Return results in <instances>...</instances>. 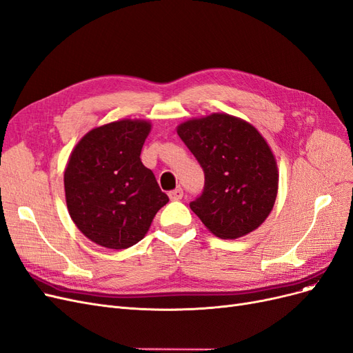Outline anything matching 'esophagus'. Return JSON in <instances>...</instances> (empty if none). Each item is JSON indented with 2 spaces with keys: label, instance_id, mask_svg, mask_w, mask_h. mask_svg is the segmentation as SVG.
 Returning <instances> with one entry per match:
<instances>
[{
  "label": "esophagus",
  "instance_id": "esophagus-1",
  "mask_svg": "<svg viewBox=\"0 0 353 353\" xmlns=\"http://www.w3.org/2000/svg\"><path fill=\"white\" fill-rule=\"evenodd\" d=\"M168 196H170V199H172V201H180L181 198H183V189L177 188V189L170 192Z\"/></svg>",
  "mask_w": 353,
  "mask_h": 353
}]
</instances>
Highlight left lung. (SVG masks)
<instances>
[{
	"instance_id": "left-lung-1",
	"label": "left lung",
	"mask_w": 353,
	"mask_h": 353,
	"mask_svg": "<svg viewBox=\"0 0 353 353\" xmlns=\"http://www.w3.org/2000/svg\"><path fill=\"white\" fill-rule=\"evenodd\" d=\"M177 134L195 155L205 183L189 205L210 232L236 239L264 223L277 196L274 155L251 124L227 114L181 123Z\"/></svg>"
}]
</instances>
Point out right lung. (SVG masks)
Here are the masks:
<instances>
[{
  "mask_svg": "<svg viewBox=\"0 0 353 353\" xmlns=\"http://www.w3.org/2000/svg\"><path fill=\"white\" fill-rule=\"evenodd\" d=\"M151 124L120 120L86 133L64 172L70 217L88 239L108 249L142 241L168 196L141 151Z\"/></svg>",
  "mask_w": 353,
  "mask_h": 353,
  "instance_id": "obj_1",
  "label": "right lung"
}]
</instances>
